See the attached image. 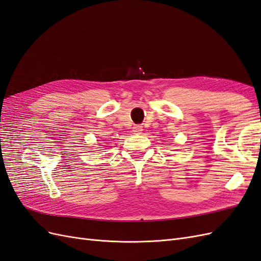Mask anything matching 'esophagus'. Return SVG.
<instances>
[{"label":"esophagus","mask_w":261,"mask_h":261,"mask_svg":"<svg viewBox=\"0 0 261 261\" xmlns=\"http://www.w3.org/2000/svg\"><path fill=\"white\" fill-rule=\"evenodd\" d=\"M133 132H134V134H136V135H138V134H141V132H143V127H141L140 125H135L133 127Z\"/></svg>","instance_id":"1"}]
</instances>
